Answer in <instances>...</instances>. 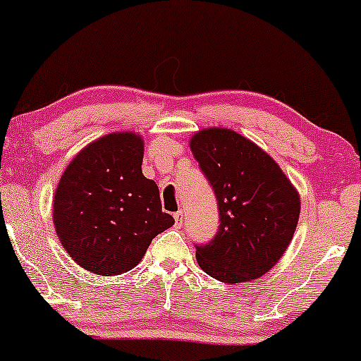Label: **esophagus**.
I'll use <instances>...</instances> for the list:
<instances>
[{"instance_id": "esophagus-1", "label": "esophagus", "mask_w": 361, "mask_h": 361, "mask_svg": "<svg viewBox=\"0 0 361 361\" xmlns=\"http://www.w3.org/2000/svg\"><path fill=\"white\" fill-rule=\"evenodd\" d=\"M182 219H184V215H182V212H176L174 214V220H176V226H180L182 225Z\"/></svg>"}]
</instances>
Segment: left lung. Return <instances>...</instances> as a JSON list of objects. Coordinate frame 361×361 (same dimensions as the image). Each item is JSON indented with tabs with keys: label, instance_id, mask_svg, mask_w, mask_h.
<instances>
[{
	"label": "left lung",
	"instance_id": "left-lung-1",
	"mask_svg": "<svg viewBox=\"0 0 361 361\" xmlns=\"http://www.w3.org/2000/svg\"><path fill=\"white\" fill-rule=\"evenodd\" d=\"M190 151L215 192L219 233L197 246V263L226 284L264 276L293 240L300 214L299 192L273 157L228 128H205Z\"/></svg>",
	"mask_w": 361,
	"mask_h": 361
}]
</instances>
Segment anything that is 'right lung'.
Returning <instances> with one entry per match:
<instances>
[{"label":"right lung","instance_id":"add662e5","mask_svg":"<svg viewBox=\"0 0 361 361\" xmlns=\"http://www.w3.org/2000/svg\"><path fill=\"white\" fill-rule=\"evenodd\" d=\"M145 140L110 133L71 161L54 194L56 233L83 269L116 276L135 268L152 238L174 225L156 182L142 176Z\"/></svg>","mask_w":361,"mask_h":361}]
</instances>
